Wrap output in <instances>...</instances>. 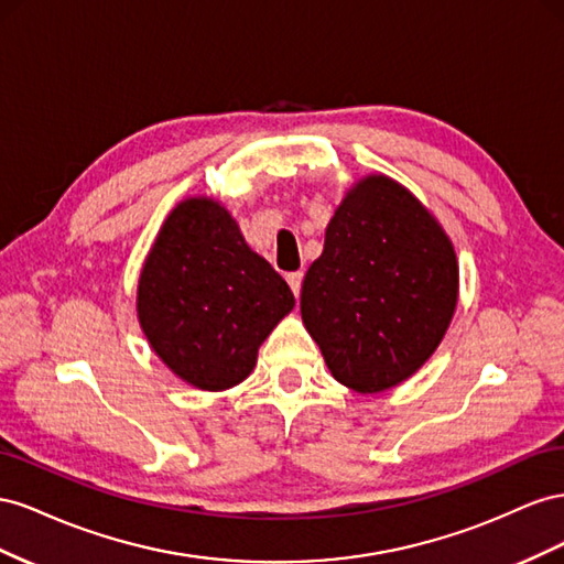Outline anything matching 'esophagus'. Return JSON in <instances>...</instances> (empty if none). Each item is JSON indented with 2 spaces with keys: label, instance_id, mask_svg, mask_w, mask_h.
Returning <instances> with one entry per match:
<instances>
[{
  "label": "esophagus",
  "instance_id": "obj_1",
  "mask_svg": "<svg viewBox=\"0 0 564 564\" xmlns=\"http://www.w3.org/2000/svg\"><path fill=\"white\" fill-rule=\"evenodd\" d=\"M285 281H288V285H291L293 295H295V297H300V288H302V271H293V273H288Z\"/></svg>",
  "mask_w": 564,
  "mask_h": 564
}]
</instances>
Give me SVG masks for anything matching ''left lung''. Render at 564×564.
Wrapping results in <instances>:
<instances>
[{
  "instance_id": "1",
  "label": "left lung",
  "mask_w": 564,
  "mask_h": 564,
  "mask_svg": "<svg viewBox=\"0 0 564 564\" xmlns=\"http://www.w3.org/2000/svg\"><path fill=\"white\" fill-rule=\"evenodd\" d=\"M456 300L452 240L404 186L378 174L335 210L300 312L337 382L382 392L432 357Z\"/></svg>"
}]
</instances>
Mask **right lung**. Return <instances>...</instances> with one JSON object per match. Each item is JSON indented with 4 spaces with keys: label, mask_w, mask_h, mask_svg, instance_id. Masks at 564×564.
<instances>
[{
    "label": "right lung",
    "mask_w": 564,
    "mask_h": 564,
    "mask_svg": "<svg viewBox=\"0 0 564 564\" xmlns=\"http://www.w3.org/2000/svg\"><path fill=\"white\" fill-rule=\"evenodd\" d=\"M293 307L288 283L207 198L174 207L139 276L137 312L151 347L182 380L210 392L250 376L257 349Z\"/></svg>",
    "instance_id": "right-lung-1"
}]
</instances>
